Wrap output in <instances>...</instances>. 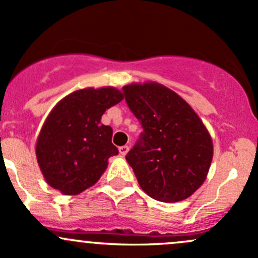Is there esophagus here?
<instances>
[{"instance_id": "1", "label": "esophagus", "mask_w": 258, "mask_h": 258, "mask_svg": "<svg viewBox=\"0 0 258 258\" xmlns=\"http://www.w3.org/2000/svg\"><path fill=\"white\" fill-rule=\"evenodd\" d=\"M129 151V147L128 145H123V147H119V153L121 154V155H126V153Z\"/></svg>"}]
</instances>
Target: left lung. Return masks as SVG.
<instances>
[{
	"label": "left lung",
	"mask_w": 258,
	"mask_h": 258,
	"mask_svg": "<svg viewBox=\"0 0 258 258\" xmlns=\"http://www.w3.org/2000/svg\"><path fill=\"white\" fill-rule=\"evenodd\" d=\"M123 94L143 128L125 156L140 187L163 203L187 199L211 165L208 129L181 97L161 84H130Z\"/></svg>",
	"instance_id": "1"
}]
</instances>
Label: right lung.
Segmentation results:
<instances>
[{
	"instance_id": "1",
	"label": "right lung",
	"mask_w": 258,
	"mask_h": 258,
	"mask_svg": "<svg viewBox=\"0 0 258 258\" xmlns=\"http://www.w3.org/2000/svg\"><path fill=\"white\" fill-rule=\"evenodd\" d=\"M123 99L118 89H81L60 100L44 121L36 155L44 179L64 195H77L95 184L108 159L119 153L113 129L103 125L104 111Z\"/></svg>"
}]
</instances>
